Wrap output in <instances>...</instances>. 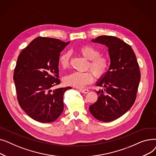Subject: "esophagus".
<instances>
[{
    "instance_id": "esophagus-1",
    "label": "esophagus",
    "mask_w": 156,
    "mask_h": 156,
    "mask_svg": "<svg viewBox=\"0 0 156 156\" xmlns=\"http://www.w3.org/2000/svg\"><path fill=\"white\" fill-rule=\"evenodd\" d=\"M80 91L83 94H87L89 92V90L87 89H80Z\"/></svg>"
}]
</instances>
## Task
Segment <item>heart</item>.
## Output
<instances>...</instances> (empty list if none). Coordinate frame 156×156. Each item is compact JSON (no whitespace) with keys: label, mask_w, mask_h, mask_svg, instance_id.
Wrapping results in <instances>:
<instances>
[{"label":"heart","mask_w":156,"mask_h":156,"mask_svg":"<svg viewBox=\"0 0 156 156\" xmlns=\"http://www.w3.org/2000/svg\"><path fill=\"white\" fill-rule=\"evenodd\" d=\"M79 53L89 61L87 68L92 71L94 76L101 78L105 76L109 68V59L107 56L99 55V50L92 46L85 45L78 50ZM70 61V53L68 52L62 54L59 58V63L63 69L69 67ZM94 77L91 72L85 73L74 72L66 76L64 78V83L76 88H83L88 83H91Z\"/></svg>","instance_id":"b5f03b06"}]
</instances>
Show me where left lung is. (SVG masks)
Segmentation results:
<instances>
[{
	"label": "left lung",
	"mask_w": 156,
	"mask_h": 156,
	"mask_svg": "<svg viewBox=\"0 0 156 156\" xmlns=\"http://www.w3.org/2000/svg\"><path fill=\"white\" fill-rule=\"evenodd\" d=\"M92 42L108 48L111 63L105 76L96 81L97 86L104 88L97 92L98 99L90 105L89 110L97 119L110 122L123 115L133 105L140 80L139 66L132 47L121 39L102 35Z\"/></svg>",
	"instance_id": "8db88e82"
}]
</instances>
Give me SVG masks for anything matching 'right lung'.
Wrapping results in <instances>:
<instances>
[{
    "label": "right lung",
    "instance_id": "1",
    "mask_svg": "<svg viewBox=\"0 0 156 156\" xmlns=\"http://www.w3.org/2000/svg\"><path fill=\"white\" fill-rule=\"evenodd\" d=\"M69 44L40 37L32 40L18 56L13 76L18 102L35 121H54L63 111V95L71 87L52 88L61 82L59 58Z\"/></svg>",
    "mask_w": 156,
    "mask_h": 156
}]
</instances>
